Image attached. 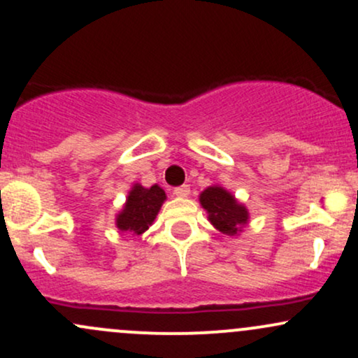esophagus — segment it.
Instances as JSON below:
<instances>
[{
	"mask_svg": "<svg viewBox=\"0 0 358 358\" xmlns=\"http://www.w3.org/2000/svg\"><path fill=\"white\" fill-rule=\"evenodd\" d=\"M173 193L176 196H182V199H185V196L190 195V187H188V185H182V187H176Z\"/></svg>",
	"mask_w": 358,
	"mask_h": 358,
	"instance_id": "1",
	"label": "esophagus"
}]
</instances>
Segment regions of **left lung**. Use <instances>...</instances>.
I'll return each mask as SVG.
<instances>
[{"label": "left lung", "mask_w": 358, "mask_h": 358, "mask_svg": "<svg viewBox=\"0 0 358 358\" xmlns=\"http://www.w3.org/2000/svg\"><path fill=\"white\" fill-rule=\"evenodd\" d=\"M200 205L207 210L208 220L225 236H237L249 220V212L225 188L213 185L200 193Z\"/></svg>", "instance_id": "8db88e82"}]
</instances>
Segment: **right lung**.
Returning <instances> with one entry per match:
<instances>
[{
    "mask_svg": "<svg viewBox=\"0 0 358 358\" xmlns=\"http://www.w3.org/2000/svg\"><path fill=\"white\" fill-rule=\"evenodd\" d=\"M165 200L166 193L158 185L150 188H145L139 183L133 185L124 207L116 217V227L131 236H141L153 224Z\"/></svg>",
    "mask_w": 358,
    "mask_h": 358,
    "instance_id": "add662e5",
    "label": "right lung"
}]
</instances>
